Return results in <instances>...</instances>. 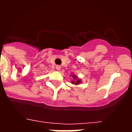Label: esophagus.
Wrapping results in <instances>:
<instances>
[{
  "mask_svg": "<svg viewBox=\"0 0 132 132\" xmlns=\"http://www.w3.org/2000/svg\"><path fill=\"white\" fill-rule=\"evenodd\" d=\"M56 70H60V69H61V66H59V65H57V66H56Z\"/></svg>",
  "mask_w": 132,
  "mask_h": 132,
  "instance_id": "obj_1",
  "label": "esophagus"
}]
</instances>
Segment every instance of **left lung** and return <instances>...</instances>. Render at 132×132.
<instances>
[{
  "label": "left lung",
  "mask_w": 132,
  "mask_h": 132,
  "mask_svg": "<svg viewBox=\"0 0 132 132\" xmlns=\"http://www.w3.org/2000/svg\"><path fill=\"white\" fill-rule=\"evenodd\" d=\"M72 77L73 78V80L71 82L72 84H74L76 86H77V85H79L81 83V80L78 78L77 76H76L75 74H72Z\"/></svg>",
  "instance_id": "obj_1"
}]
</instances>
